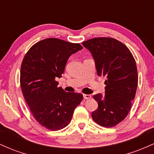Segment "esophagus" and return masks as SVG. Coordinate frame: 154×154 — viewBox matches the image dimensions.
Segmentation results:
<instances>
[{
	"mask_svg": "<svg viewBox=\"0 0 154 154\" xmlns=\"http://www.w3.org/2000/svg\"><path fill=\"white\" fill-rule=\"evenodd\" d=\"M83 97H84L85 99H90L91 98V95L89 94H84L83 95Z\"/></svg>",
	"mask_w": 154,
	"mask_h": 154,
	"instance_id": "34e87169",
	"label": "esophagus"
}]
</instances>
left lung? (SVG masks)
<instances>
[{
	"label": "left lung",
	"instance_id": "1",
	"mask_svg": "<svg viewBox=\"0 0 154 154\" xmlns=\"http://www.w3.org/2000/svg\"><path fill=\"white\" fill-rule=\"evenodd\" d=\"M82 44L91 53L98 75L106 78L105 94L93 95L98 106L92 118L100 126L111 128L125 119L131 109L138 82L135 60L116 39L95 38Z\"/></svg>",
	"mask_w": 154,
	"mask_h": 154
}]
</instances>
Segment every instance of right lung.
<instances>
[{"mask_svg": "<svg viewBox=\"0 0 154 154\" xmlns=\"http://www.w3.org/2000/svg\"><path fill=\"white\" fill-rule=\"evenodd\" d=\"M82 49L79 43L47 38L33 45L23 59L20 84L24 99L36 121L48 130L66 127L83 99L81 93L58 88L56 81L62 77L69 56Z\"/></svg>", "mask_w": 154, "mask_h": 154, "instance_id": "obj_1", "label": "right lung"}]
</instances>
